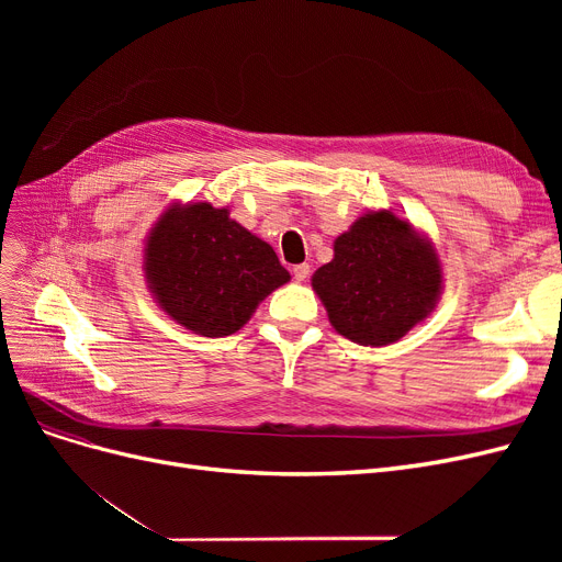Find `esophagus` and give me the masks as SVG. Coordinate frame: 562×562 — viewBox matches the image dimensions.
I'll return each instance as SVG.
<instances>
[{
	"label": "esophagus",
	"mask_w": 562,
	"mask_h": 562,
	"mask_svg": "<svg viewBox=\"0 0 562 562\" xmlns=\"http://www.w3.org/2000/svg\"><path fill=\"white\" fill-rule=\"evenodd\" d=\"M310 271H312V267H310L307 262H302V265H295V267H293V277H295L297 281H307Z\"/></svg>",
	"instance_id": "34e87169"
}]
</instances>
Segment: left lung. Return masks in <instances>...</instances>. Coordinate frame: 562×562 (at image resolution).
<instances>
[{"label":"left lung","instance_id":"1","mask_svg":"<svg viewBox=\"0 0 562 562\" xmlns=\"http://www.w3.org/2000/svg\"><path fill=\"white\" fill-rule=\"evenodd\" d=\"M312 285L339 335L382 347L436 307L440 265L405 220L380 211L337 236L333 262L316 271Z\"/></svg>","mask_w":562,"mask_h":562}]
</instances>
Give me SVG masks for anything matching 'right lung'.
<instances>
[{
	"label": "right lung",
	"instance_id": "add662e5",
	"mask_svg": "<svg viewBox=\"0 0 562 562\" xmlns=\"http://www.w3.org/2000/svg\"><path fill=\"white\" fill-rule=\"evenodd\" d=\"M145 269L161 310L206 337L239 330L291 279L274 248L211 203L168 211L147 241Z\"/></svg>",
	"mask_w": 562,
	"mask_h": 562
}]
</instances>
